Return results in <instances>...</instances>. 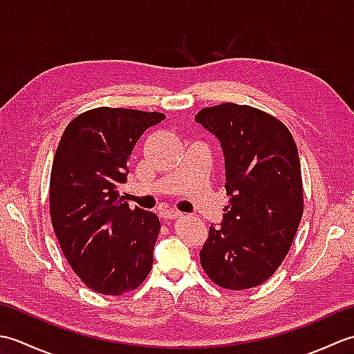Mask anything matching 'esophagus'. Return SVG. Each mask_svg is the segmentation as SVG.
I'll return each mask as SVG.
<instances>
[{"mask_svg":"<svg viewBox=\"0 0 354 354\" xmlns=\"http://www.w3.org/2000/svg\"><path fill=\"white\" fill-rule=\"evenodd\" d=\"M161 219H176V217H181L184 216L181 212H178V209H161L160 212Z\"/></svg>","mask_w":354,"mask_h":354,"instance_id":"34e87169","label":"esophagus"}]
</instances>
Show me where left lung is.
I'll return each instance as SVG.
<instances>
[{"label": "left lung", "mask_w": 354, "mask_h": 354, "mask_svg": "<svg viewBox=\"0 0 354 354\" xmlns=\"http://www.w3.org/2000/svg\"><path fill=\"white\" fill-rule=\"evenodd\" d=\"M194 120L221 141L230 196L222 228L209 227L201 266L223 289L255 288L280 268L303 217L295 140L280 120L248 104L204 108Z\"/></svg>", "instance_id": "obj_1"}]
</instances>
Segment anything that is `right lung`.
Wrapping results in <instances>:
<instances>
[{"mask_svg":"<svg viewBox=\"0 0 354 354\" xmlns=\"http://www.w3.org/2000/svg\"><path fill=\"white\" fill-rule=\"evenodd\" d=\"M161 112L94 108L73 118L50 175V217L65 259L82 281L103 295H123L146 280L160 221L131 208L117 187L145 131Z\"/></svg>","mask_w":354,"mask_h":354,"instance_id":"add662e5","label":"right lung"}]
</instances>
